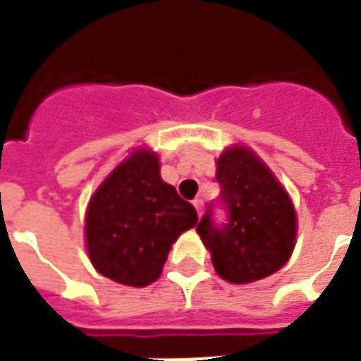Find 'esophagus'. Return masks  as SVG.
<instances>
[{"label": "esophagus", "instance_id": "obj_1", "mask_svg": "<svg viewBox=\"0 0 361 361\" xmlns=\"http://www.w3.org/2000/svg\"><path fill=\"white\" fill-rule=\"evenodd\" d=\"M202 198H195V200H192V206H195V208H197V212H198V215L202 214Z\"/></svg>", "mask_w": 361, "mask_h": 361}]
</instances>
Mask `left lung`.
Here are the masks:
<instances>
[{
    "label": "left lung",
    "instance_id": "obj_1",
    "mask_svg": "<svg viewBox=\"0 0 361 361\" xmlns=\"http://www.w3.org/2000/svg\"><path fill=\"white\" fill-rule=\"evenodd\" d=\"M217 181L226 223L215 225L209 206L197 226L215 271L234 285L275 274L296 243V212L285 187L251 149L241 146L221 153Z\"/></svg>",
    "mask_w": 361,
    "mask_h": 361
}]
</instances>
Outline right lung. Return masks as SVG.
<instances>
[{
	"label": "right lung",
	"mask_w": 361,
	"mask_h": 361,
	"mask_svg": "<svg viewBox=\"0 0 361 361\" xmlns=\"http://www.w3.org/2000/svg\"><path fill=\"white\" fill-rule=\"evenodd\" d=\"M159 157L136 149L90 200L86 245L99 274L129 286L159 279L172 243L197 225V209L164 183Z\"/></svg>",
	"instance_id": "obj_1"
}]
</instances>
